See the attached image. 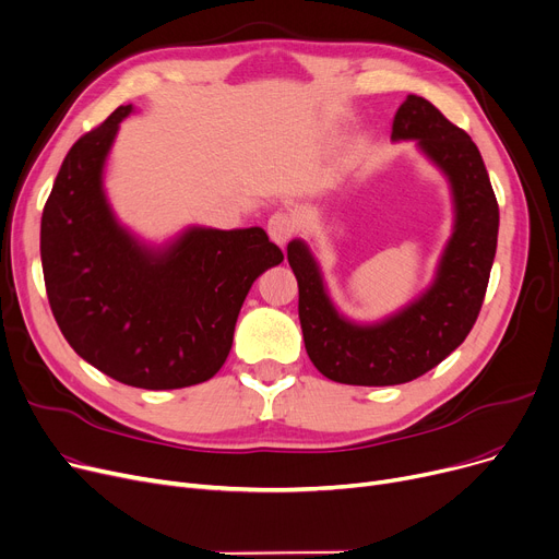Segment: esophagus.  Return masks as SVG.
Here are the masks:
<instances>
[{
	"label": "esophagus",
	"mask_w": 559,
	"mask_h": 559,
	"mask_svg": "<svg viewBox=\"0 0 559 559\" xmlns=\"http://www.w3.org/2000/svg\"><path fill=\"white\" fill-rule=\"evenodd\" d=\"M295 230H297V219H295V215L283 213V211L274 213V215L270 217V222H267L270 238H272L278 247H285V245L289 242L292 235H295Z\"/></svg>",
	"instance_id": "1"
}]
</instances>
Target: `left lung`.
Returning a JSON list of instances; mask_svg holds the SVG:
<instances>
[{
	"label": "left lung",
	"mask_w": 559,
	"mask_h": 559,
	"mask_svg": "<svg viewBox=\"0 0 559 559\" xmlns=\"http://www.w3.org/2000/svg\"><path fill=\"white\" fill-rule=\"evenodd\" d=\"M392 140H415L453 199V233L421 295L378 321H354L333 304L312 249L304 240L287 245L308 356L344 385L409 383L451 356L476 324L496 255L498 203L474 140L417 95L399 106Z\"/></svg>",
	"instance_id": "left-lung-1"
}]
</instances>
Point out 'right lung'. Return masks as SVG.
Segmentation results:
<instances>
[{"mask_svg":"<svg viewBox=\"0 0 559 559\" xmlns=\"http://www.w3.org/2000/svg\"><path fill=\"white\" fill-rule=\"evenodd\" d=\"M120 106L68 152L45 203L40 258L58 329L106 376L142 390H179L213 378L228 358L253 281L283 251L260 226H188L165 245L117 222L104 167Z\"/></svg>","mask_w":559,"mask_h":559,"instance_id":"1","label":"right lung"}]
</instances>
